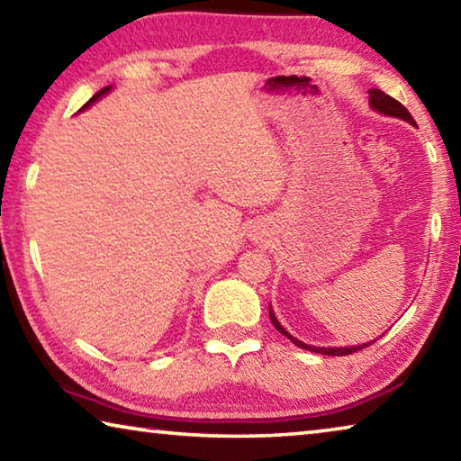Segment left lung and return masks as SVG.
<instances>
[{
	"label": "left lung",
	"mask_w": 461,
	"mask_h": 461,
	"mask_svg": "<svg viewBox=\"0 0 461 461\" xmlns=\"http://www.w3.org/2000/svg\"><path fill=\"white\" fill-rule=\"evenodd\" d=\"M370 105L376 109V112H380V113L393 115V118H401V120L409 122V123H415V120H412V115L409 113V109L404 107L401 101H396L394 97L386 95L384 91L372 89L370 91ZM270 321H272V325H275L280 333L285 335V338H288L293 343H296V346H299V348L309 349V352L323 354V356H348V354H354V352H357V349H362V348L368 346V343H364V346H354V348H315V346H307V343L294 339L293 335L288 333L285 327L276 321V317H275V313H272V311H270Z\"/></svg>",
	"instance_id": "8db88e82"
}]
</instances>
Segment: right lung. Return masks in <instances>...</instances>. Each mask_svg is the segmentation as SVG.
I'll return each instance as SVG.
<instances>
[{
    "instance_id": "1",
    "label": "right lung",
    "mask_w": 461,
    "mask_h": 461,
    "mask_svg": "<svg viewBox=\"0 0 461 461\" xmlns=\"http://www.w3.org/2000/svg\"><path fill=\"white\" fill-rule=\"evenodd\" d=\"M109 89H112V87H104V89H101V91H97V93H95V95H93V97H91V99H89V101H87V104H85V105H83V107H89V105H91V104H93V101H97V99H99V97H101V95H105V93H107V91H109Z\"/></svg>"
}]
</instances>
